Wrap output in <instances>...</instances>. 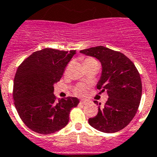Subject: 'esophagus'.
I'll use <instances>...</instances> for the list:
<instances>
[{
  "label": "esophagus",
  "mask_w": 157,
  "mask_h": 157,
  "mask_svg": "<svg viewBox=\"0 0 157 157\" xmlns=\"http://www.w3.org/2000/svg\"><path fill=\"white\" fill-rule=\"evenodd\" d=\"M80 104H82V105H84V104H86V101L85 100H81V101L80 102Z\"/></svg>",
  "instance_id": "1"
}]
</instances>
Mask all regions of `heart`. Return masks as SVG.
I'll return each mask as SVG.
<instances>
[{"label": "heart", "mask_w": 157, "mask_h": 157, "mask_svg": "<svg viewBox=\"0 0 157 157\" xmlns=\"http://www.w3.org/2000/svg\"><path fill=\"white\" fill-rule=\"evenodd\" d=\"M88 61H95V60L92 59V58H86V59H84V62H88ZM75 92H76L77 95H81V96L86 95L87 87L85 86V85H84V84H78V85L75 88Z\"/></svg>", "instance_id": "b5f03b06"}]
</instances>
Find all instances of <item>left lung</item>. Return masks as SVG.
Returning a JSON list of instances; mask_svg holds the SVG:
<instances>
[{
	"mask_svg": "<svg viewBox=\"0 0 157 157\" xmlns=\"http://www.w3.org/2000/svg\"><path fill=\"white\" fill-rule=\"evenodd\" d=\"M80 52L100 62L101 77L96 87L101 92L107 91L109 97L103 107L99 106L98 114L90 118L88 123L104 133L119 131L131 122L140 104L142 84L138 71L126 55L105 46ZM94 103L98 105L97 101Z\"/></svg>",
	"mask_w": 157,
	"mask_h": 157,
	"instance_id": "1",
	"label": "left lung"
}]
</instances>
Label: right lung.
Listing matches in <instances>:
<instances>
[{
  "label": "right lung",
  "mask_w": 157,
  "mask_h": 157,
  "mask_svg": "<svg viewBox=\"0 0 157 157\" xmlns=\"http://www.w3.org/2000/svg\"><path fill=\"white\" fill-rule=\"evenodd\" d=\"M76 50L46 48L26 58L16 71L13 84L14 104L20 118L31 130L41 134L55 133L69 122L77 97L56 101L54 85L59 81Z\"/></svg>",
  "instance_id": "right-lung-1"
}]
</instances>
